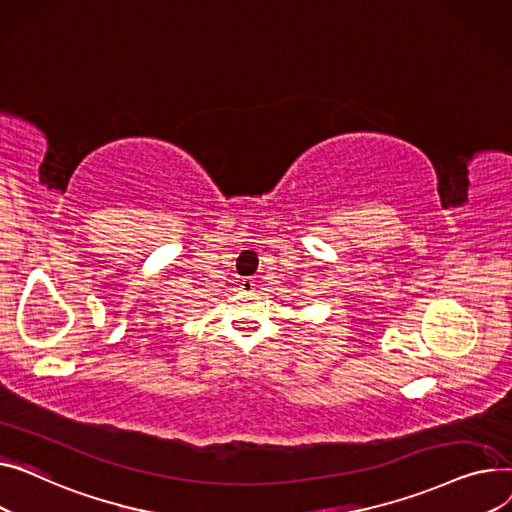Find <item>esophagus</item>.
Wrapping results in <instances>:
<instances>
[{"label":"esophagus","mask_w":512,"mask_h":512,"mask_svg":"<svg viewBox=\"0 0 512 512\" xmlns=\"http://www.w3.org/2000/svg\"><path fill=\"white\" fill-rule=\"evenodd\" d=\"M239 289H242L244 293H252L256 289V281L252 277H246V279L239 281Z\"/></svg>","instance_id":"esophagus-1"}]
</instances>
